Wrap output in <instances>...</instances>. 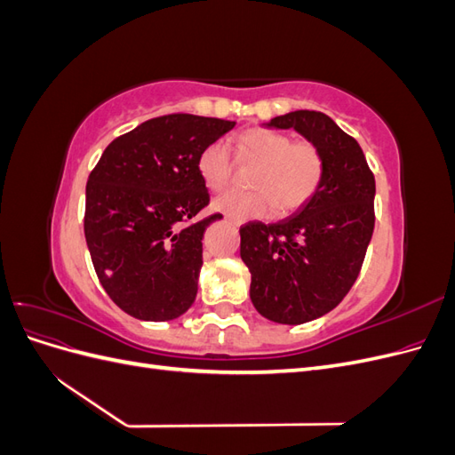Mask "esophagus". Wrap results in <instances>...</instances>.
Masks as SVG:
<instances>
[{
    "instance_id": "1",
    "label": "esophagus",
    "mask_w": 455,
    "mask_h": 455,
    "mask_svg": "<svg viewBox=\"0 0 455 455\" xmlns=\"http://www.w3.org/2000/svg\"><path fill=\"white\" fill-rule=\"evenodd\" d=\"M226 222H229V224H233V226H241L243 222L239 218H235V216H226Z\"/></svg>"
}]
</instances>
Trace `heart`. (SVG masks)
<instances>
[{
    "mask_svg": "<svg viewBox=\"0 0 455 455\" xmlns=\"http://www.w3.org/2000/svg\"><path fill=\"white\" fill-rule=\"evenodd\" d=\"M237 156L256 164L251 176L254 191H231L216 201V209L244 218H264L275 209L292 214L315 197L324 176V157L311 140H292L281 131L246 129L237 136ZM197 172L212 194L226 191L235 176V163L224 142H212L197 157Z\"/></svg>",
    "mask_w": 455,
    "mask_h": 455,
    "instance_id": "b5f03b06",
    "label": "heart"
}]
</instances>
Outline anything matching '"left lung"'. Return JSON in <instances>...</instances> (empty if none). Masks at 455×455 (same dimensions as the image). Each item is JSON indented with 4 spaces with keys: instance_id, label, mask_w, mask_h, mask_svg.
<instances>
[{
    "instance_id": "left-lung-1",
    "label": "left lung",
    "mask_w": 455,
    "mask_h": 455,
    "mask_svg": "<svg viewBox=\"0 0 455 455\" xmlns=\"http://www.w3.org/2000/svg\"><path fill=\"white\" fill-rule=\"evenodd\" d=\"M267 127L296 129L324 157L321 188L304 209L239 229L254 307L269 321L301 324L332 311L359 277L374 233L376 180L359 142L323 112L296 109Z\"/></svg>"
}]
</instances>
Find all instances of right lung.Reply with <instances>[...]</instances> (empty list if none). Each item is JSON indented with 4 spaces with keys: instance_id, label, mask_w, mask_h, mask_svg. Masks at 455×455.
<instances>
[{
    "instance_id": "1",
    "label": "right lung",
    "mask_w": 455,
    "mask_h": 455,
    "mask_svg": "<svg viewBox=\"0 0 455 455\" xmlns=\"http://www.w3.org/2000/svg\"><path fill=\"white\" fill-rule=\"evenodd\" d=\"M235 121L169 114L117 136L91 171L85 239L99 281L123 311L171 321L197 296L211 196L197 157Z\"/></svg>"
}]
</instances>
